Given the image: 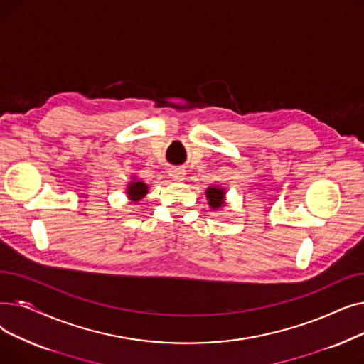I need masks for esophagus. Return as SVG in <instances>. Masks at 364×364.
<instances>
[{
    "mask_svg": "<svg viewBox=\"0 0 364 364\" xmlns=\"http://www.w3.org/2000/svg\"><path fill=\"white\" fill-rule=\"evenodd\" d=\"M184 171L183 169H180V168H172L171 171H169V177L174 180V181H181V180H184Z\"/></svg>",
    "mask_w": 364,
    "mask_h": 364,
    "instance_id": "obj_1",
    "label": "esophagus"
}]
</instances>
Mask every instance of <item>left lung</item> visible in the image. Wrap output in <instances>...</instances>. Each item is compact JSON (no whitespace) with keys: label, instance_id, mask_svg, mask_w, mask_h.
<instances>
[{"label":"left lung","instance_id":"8db88e82","mask_svg":"<svg viewBox=\"0 0 364 364\" xmlns=\"http://www.w3.org/2000/svg\"><path fill=\"white\" fill-rule=\"evenodd\" d=\"M206 198L209 200V206L213 209H217L223 205V198H224V190L217 188V187H209L206 190Z\"/></svg>","mask_w":364,"mask_h":364}]
</instances>
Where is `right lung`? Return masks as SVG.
<instances>
[{"instance_id":"obj_1","label":"right lung","mask_w":364,"mask_h":364,"mask_svg":"<svg viewBox=\"0 0 364 364\" xmlns=\"http://www.w3.org/2000/svg\"><path fill=\"white\" fill-rule=\"evenodd\" d=\"M146 193H147V186L143 181L131 183L128 187V196L134 202H139Z\"/></svg>"}]
</instances>
